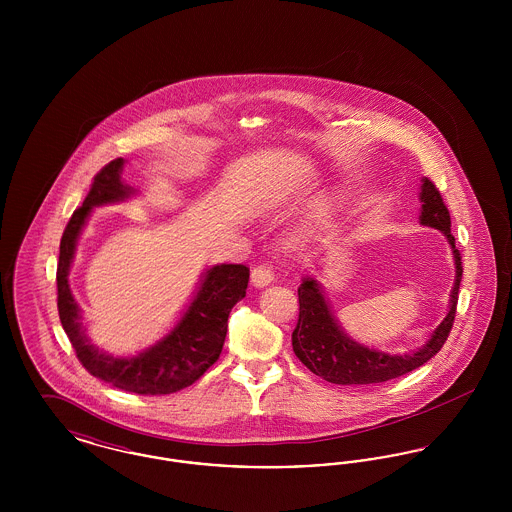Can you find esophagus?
<instances>
[{
	"mask_svg": "<svg viewBox=\"0 0 512 512\" xmlns=\"http://www.w3.org/2000/svg\"><path fill=\"white\" fill-rule=\"evenodd\" d=\"M272 280H274V270L268 263L257 265L251 270V282L255 288H265Z\"/></svg>",
	"mask_w": 512,
	"mask_h": 512,
	"instance_id": "34e87169",
	"label": "esophagus"
}]
</instances>
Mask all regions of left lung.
<instances>
[{
    "instance_id": "8db88e82",
    "label": "left lung",
    "mask_w": 512,
    "mask_h": 512,
    "mask_svg": "<svg viewBox=\"0 0 512 512\" xmlns=\"http://www.w3.org/2000/svg\"><path fill=\"white\" fill-rule=\"evenodd\" d=\"M420 201H422L420 222L424 226L441 230L453 247V255H455L457 276L451 292V307L447 317L441 320L432 338L420 349H416L413 353H403V355H388L376 349H368L357 341L349 340L332 315L320 284L315 278H303L297 290L299 318L292 334L293 353L313 374L324 378L326 382L341 384V386L388 382L428 363L449 338V332L453 328L455 315H457L459 286L463 278L461 253L455 247V236L451 234V217L443 203V197L439 194L436 184L428 178H422Z\"/></svg>"
}]
</instances>
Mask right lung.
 Here are the masks:
<instances>
[{
	"label": "right lung",
	"mask_w": 512,
	"mask_h": 512,
	"mask_svg": "<svg viewBox=\"0 0 512 512\" xmlns=\"http://www.w3.org/2000/svg\"><path fill=\"white\" fill-rule=\"evenodd\" d=\"M122 165L124 159L119 157L94 176L84 203L67 222L59 245L57 309L78 361L92 376L136 395H167L192 386L209 366L217 363L228 330V315L245 297L249 268L245 265L209 268L184 317L167 338L157 341L144 353L130 359H117L98 351L80 328V309L74 301L67 276L73 263L76 240L92 207L124 201L136 192L122 182Z\"/></svg>",
	"instance_id": "right-lung-1"
}]
</instances>
